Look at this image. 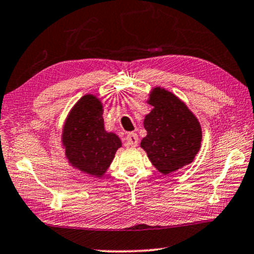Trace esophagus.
<instances>
[{
    "instance_id": "1",
    "label": "esophagus",
    "mask_w": 254,
    "mask_h": 254,
    "mask_svg": "<svg viewBox=\"0 0 254 254\" xmlns=\"http://www.w3.org/2000/svg\"><path fill=\"white\" fill-rule=\"evenodd\" d=\"M125 140H127V146H131V147L137 146L138 143H139V138H138L137 133H133V132L127 134V138H125Z\"/></svg>"
}]
</instances>
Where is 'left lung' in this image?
Wrapping results in <instances>:
<instances>
[{
    "instance_id": "obj_1",
    "label": "left lung",
    "mask_w": 254,
    "mask_h": 254,
    "mask_svg": "<svg viewBox=\"0 0 254 254\" xmlns=\"http://www.w3.org/2000/svg\"><path fill=\"white\" fill-rule=\"evenodd\" d=\"M146 102L153 107L145 116L146 137L140 147L161 174L168 175L194 161L201 148L202 129L184 101L165 88L153 87Z\"/></svg>"
}]
</instances>
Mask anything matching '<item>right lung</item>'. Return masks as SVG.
I'll return each instance as SVG.
<instances>
[{
	"mask_svg": "<svg viewBox=\"0 0 254 254\" xmlns=\"http://www.w3.org/2000/svg\"><path fill=\"white\" fill-rule=\"evenodd\" d=\"M62 145L73 168L95 178L106 174L122 141L104 129L103 104L96 95L86 94L74 104L64 123Z\"/></svg>",
	"mask_w": 254,
	"mask_h": 254,
	"instance_id": "add662e5",
	"label": "right lung"
}]
</instances>
